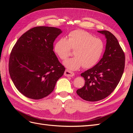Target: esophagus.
<instances>
[{
    "instance_id": "esophagus-1",
    "label": "esophagus",
    "mask_w": 133,
    "mask_h": 133,
    "mask_svg": "<svg viewBox=\"0 0 133 133\" xmlns=\"http://www.w3.org/2000/svg\"><path fill=\"white\" fill-rule=\"evenodd\" d=\"M64 75L66 76V77H73V76H74V73L72 71H69V70H66L64 71Z\"/></svg>"
}]
</instances>
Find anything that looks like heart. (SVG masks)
I'll return each instance as SVG.
<instances>
[{"instance_id":"heart-1","label":"heart","mask_w":133,"mask_h":133,"mask_svg":"<svg viewBox=\"0 0 133 133\" xmlns=\"http://www.w3.org/2000/svg\"><path fill=\"white\" fill-rule=\"evenodd\" d=\"M70 49L74 50L73 55L75 56L64 61V66L70 70H77L82 66L90 69L100 60L104 43L101 39L94 38L90 33L77 30L70 32L67 39H59L54 47L55 54L62 60L68 57Z\"/></svg>"}]
</instances>
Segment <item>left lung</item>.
<instances>
[{
    "label": "left lung",
    "mask_w": 133,
    "mask_h": 133,
    "mask_svg": "<svg viewBox=\"0 0 133 133\" xmlns=\"http://www.w3.org/2000/svg\"><path fill=\"white\" fill-rule=\"evenodd\" d=\"M98 32L105 36V51L95 66L82 73L84 86L77 91L81 98L90 102L102 100L111 94L119 83L125 69V54L117 39L108 31Z\"/></svg>",
    "instance_id": "obj_1"
}]
</instances>
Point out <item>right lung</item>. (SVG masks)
Listing matches in <instances>:
<instances>
[{
	"label": "right lung",
	"instance_id": "1",
	"mask_svg": "<svg viewBox=\"0 0 133 133\" xmlns=\"http://www.w3.org/2000/svg\"><path fill=\"white\" fill-rule=\"evenodd\" d=\"M62 31L52 27H34L14 45L9 59V72L18 91L25 97L40 99L54 89L65 68L53 51V43Z\"/></svg>",
	"mask_w": 133,
	"mask_h": 133
}]
</instances>
